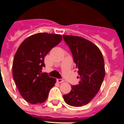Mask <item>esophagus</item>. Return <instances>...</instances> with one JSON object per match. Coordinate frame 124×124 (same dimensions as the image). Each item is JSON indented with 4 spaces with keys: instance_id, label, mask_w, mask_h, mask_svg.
I'll return each instance as SVG.
<instances>
[{
    "instance_id": "esophagus-1",
    "label": "esophagus",
    "mask_w": 124,
    "mask_h": 124,
    "mask_svg": "<svg viewBox=\"0 0 124 124\" xmlns=\"http://www.w3.org/2000/svg\"><path fill=\"white\" fill-rule=\"evenodd\" d=\"M56 81L59 83H63V82H64V80L62 79H57Z\"/></svg>"
}]
</instances>
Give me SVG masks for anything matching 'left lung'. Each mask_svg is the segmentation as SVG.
Here are the masks:
<instances>
[{"mask_svg":"<svg viewBox=\"0 0 124 124\" xmlns=\"http://www.w3.org/2000/svg\"><path fill=\"white\" fill-rule=\"evenodd\" d=\"M70 47L80 81L63 95L66 104L73 107L87 104L101 88L105 76L104 61L99 48L91 41L77 36L63 35Z\"/></svg>","mask_w":124,"mask_h":124,"instance_id":"8db88e82","label":"left lung"}]
</instances>
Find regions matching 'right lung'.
<instances>
[{
	"instance_id": "obj_1",
	"label": "right lung",
	"mask_w": 124,
	"mask_h": 124,
	"mask_svg": "<svg viewBox=\"0 0 124 124\" xmlns=\"http://www.w3.org/2000/svg\"><path fill=\"white\" fill-rule=\"evenodd\" d=\"M62 37L58 34L38 33L27 38L18 47L12 65L13 78L21 96L30 104L44 102L56 79L41 70L44 59L58 45Z\"/></svg>"
}]
</instances>
